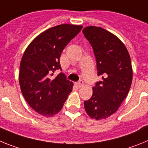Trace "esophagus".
Returning a JSON list of instances; mask_svg holds the SVG:
<instances>
[{"label":"esophagus","instance_id":"esophagus-1","mask_svg":"<svg viewBox=\"0 0 148 148\" xmlns=\"http://www.w3.org/2000/svg\"><path fill=\"white\" fill-rule=\"evenodd\" d=\"M76 85L78 87H82L84 86V82L82 80H80L78 83H76Z\"/></svg>","mask_w":148,"mask_h":148}]
</instances>
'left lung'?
Returning a JSON list of instances; mask_svg holds the SVG:
<instances>
[{
  "mask_svg": "<svg viewBox=\"0 0 148 148\" xmlns=\"http://www.w3.org/2000/svg\"><path fill=\"white\" fill-rule=\"evenodd\" d=\"M82 32L93 49L97 75L92 95L84 101L87 114L95 120L108 118L118 110L127 95L133 79L130 55L116 35L97 27H87Z\"/></svg>",
  "mask_w": 148,
  "mask_h": 148,
  "instance_id": "8db88e82",
  "label": "left lung"
}]
</instances>
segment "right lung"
Returning <instances> with one entry per match:
<instances>
[{"mask_svg": "<svg viewBox=\"0 0 148 148\" xmlns=\"http://www.w3.org/2000/svg\"><path fill=\"white\" fill-rule=\"evenodd\" d=\"M82 26L61 24L38 35L23 53L20 64L19 84L29 105L39 114L52 116L62 109L73 84L61 70L60 56L70 40L82 30Z\"/></svg>", "mask_w": 148, "mask_h": 148, "instance_id": "right-lung-1", "label": "right lung"}]
</instances>
